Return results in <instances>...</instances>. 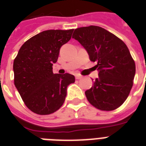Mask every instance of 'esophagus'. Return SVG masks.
I'll use <instances>...</instances> for the list:
<instances>
[{"label": "esophagus", "mask_w": 146, "mask_h": 146, "mask_svg": "<svg viewBox=\"0 0 146 146\" xmlns=\"http://www.w3.org/2000/svg\"><path fill=\"white\" fill-rule=\"evenodd\" d=\"M75 77L76 80H80V79H82V76L79 74V73H76V74L75 75Z\"/></svg>", "instance_id": "esophagus-1"}]
</instances>
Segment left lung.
I'll return each instance as SVG.
<instances>
[{
  "label": "left lung",
  "instance_id": "obj_1",
  "mask_svg": "<svg viewBox=\"0 0 146 146\" xmlns=\"http://www.w3.org/2000/svg\"><path fill=\"white\" fill-rule=\"evenodd\" d=\"M96 62L98 77L85 94L89 103L102 111H113L129 96L136 73V65L122 40L96 26L76 29L72 36Z\"/></svg>",
  "mask_w": 146,
  "mask_h": 146
}]
</instances>
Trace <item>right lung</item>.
Wrapping results in <instances>:
<instances>
[{
	"instance_id": "1",
	"label": "right lung",
	"mask_w": 146,
	"mask_h": 146,
	"mask_svg": "<svg viewBox=\"0 0 146 146\" xmlns=\"http://www.w3.org/2000/svg\"><path fill=\"white\" fill-rule=\"evenodd\" d=\"M73 29L46 30L24 43L13 61L14 85L29 110L40 115L57 111L63 105L69 85L75 82L70 73H53L62 45Z\"/></svg>"
}]
</instances>
